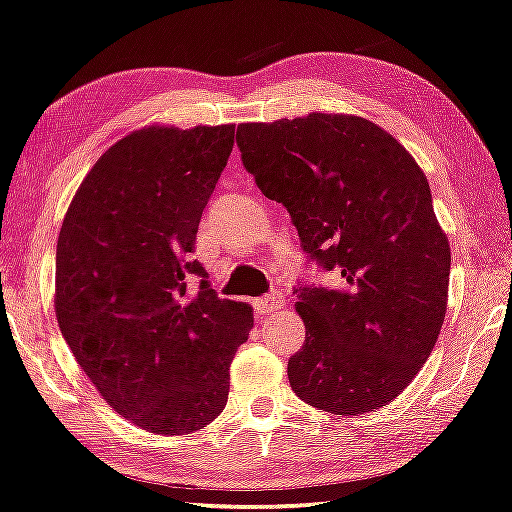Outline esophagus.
<instances>
[{
	"label": "esophagus",
	"instance_id": "1",
	"mask_svg": "<svg viewBox=\"0 0 512 512\" xmlns=\"http://www.w3.org/2000/svg\"><path fill=\"white\" fill-rule=\"evenodd\" d=\"M282 306H285V296H282V292H270L254 301V308L258 315H270L273 311H280Z\"/></svg>",
	"mask_w": 512,
	"mask_h": 512
}]
</instances>
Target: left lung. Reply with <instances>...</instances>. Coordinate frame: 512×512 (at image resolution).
Here are the masks:
<instances>
[{
	"mask_svg": "<svg viewBox=\"0 0 512 512\" xmlns=\"http://www.w3.org/2000/svg\"><path fill=\"white\" fill-rule=\"evenodd\" d=\"M237 147L306 254L339 277L294 289L306 325L287 363L294 394L334 415L387 406L430 358L449 301L451 249L425 173L387 130L342 113L242 123Z\"/></svg>",
	"mask_w": 512,
	"mask_h": 512,
	"instance_id": "left-lung-1",
	"label": "left lung"
}]
</instances>
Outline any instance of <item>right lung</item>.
Segmentation results:
<instances>
[{"mask_svg": "<svg viewBox=\"0 0 512 512\" xmlns=\"http://www.w3.org/2000/svg\"><path fill=\"white\" fill-rule=\"evenodd\" d=\"M235 125L137 130L94 163L56 244V320L106 403L156 434L223 413L254 311L220 299L194 261L201 213ZM189 276L200 287L189 293Z\"/></svg>", "mask_w": 512, "mask_h": 512, "instance_id": "1", "label": "right lung"}]
</instances>
